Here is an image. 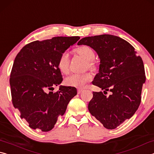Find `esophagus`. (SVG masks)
I'll list each match as a JSON object with an SVG mask.
<instances>
[{
  "instance_id": "esophagus-1",
  "label": "esophagus",
  "mask_w": 154,
  "mask_h": 154,
  "mask_svg": "<svg viewBox=\"0 0 154 154\" xmlns=\"http://www.w3.org/2000/svg\"><path fill=\"white\" fill-rule=\"evenodd\" d=\"M83 92V89H81V88H79V89H77V93L78 94H80Z\"/></svg>"
}]
</instances>
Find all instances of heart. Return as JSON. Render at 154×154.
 <instances>
[{
    "label": "heart",
    "instance_id": "heart-1",
    "mask_svg": "<svg viewBox=\"0 0 154 154\" xmlns=\"http://www.w3.org/2000/svg\"><path fill=\"white\" fill-rule=\"evenodd\" d=\"M75 52L78 55L82 57L83 59L88 62V66L90 69H94L95 66L92 62L95 58V53L90 47L83 45L75 49ZM70 59L68 52L64 51L59 57L58 61V66L62 72L67 73L69 71ZM92 79V76L90 72H85L83 74H72L65 79L64 82L69 86L75 88H83Z\"/></svg>",
    "mask_w": 154,
    "mask_h": 154
}]
</instances>
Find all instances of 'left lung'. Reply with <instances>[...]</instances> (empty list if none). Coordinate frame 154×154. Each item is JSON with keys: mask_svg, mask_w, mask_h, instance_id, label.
<instances>
[{"mask_svg": "<svg viewBox=\"0 0 154 154\" xmlns=\"http://www.w3.org/2000/svg\"><path fill=\"white\" fill-rule=\"evenodd\" d=\"M77 45L90 46L96 51L100 62L92 83L105 90L104 93L112 92L109 96L93 92L88 110L106 128H116L139 106L146 79L143 60L136 55L133 46L117 36H88Z\"/></svg>", "mask_w": 154, "mask_h": 154, "instance_id": "obj_1", "label": "left lung"}]
</instances>
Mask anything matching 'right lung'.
Returning <instances> with one entry per match:
<instances>
[{
	"label": "right lung",
	"instance_id": "obj_1",
	"mask_svg": "<svg viewBox=\"0 0 154 154\" xmlns=\"http://www.w3.org/2000/svg\"><path fill=\"white\" fill-rule=\"evenodd\" d=\"M79 38L57 36L33 41L15 57L9 79L12 103L31 128L51 130L77 95V89L71 86L60 85L56 92L49 90L63 79L58 66L59 57Z\"/></svg>",
	"mask_w": 154,
	"mask_h": 154
}]
</instances>
